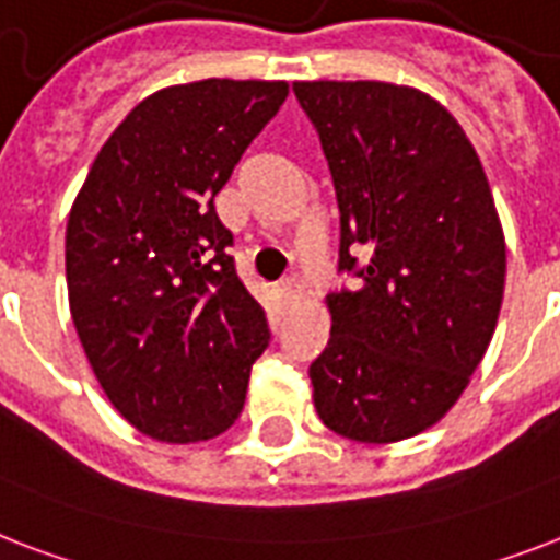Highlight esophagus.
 Here are the masks:
<instances>
[{
    "label": "esophagus",
    "mask_w": 560,
    "mask_h": 560,
    "mask_svg": "<svg viewBox=\"0 0 560 560\" xmlns=\"http://www.w3.org/2000/svg\"><path fill=\"white\" fill-rule=\"evenodd\" d=\"M299 299H302V293H299V288H295L293 281H288V284H281V288H279L281 311H293L295 304H299Z\"/></svg>",
    "instance_id": "34e87169"
}]
</instances>
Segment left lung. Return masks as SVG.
Returning <instances> with one entry per match:
<instances>
[{
	"instance_id": "obj_1",
	"label": "left lung",
	"mask_w": 560,
	"mask_h": 560,
	"mask_svg": "<svg viewBox=\"0 0 560 560\" xmlns=\"http://www.w3.org/2000/svg\"><path fill=\"white\" fill-rule=\"evenodd\" d=\"M319 131L342 218L330 339L313 406L357 443H399L460 399L492 342L506 238L483 163L443 103L383 80L293 83ZM360 249L363 267L352 253Z\"/></svg>"
}]
</instances>
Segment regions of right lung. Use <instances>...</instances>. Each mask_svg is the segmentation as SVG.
I'll return each mask as SVG.
<instances>
[{"label": "right lung", "instance_id": "add662e5", "mask_svg": "<svg viewBox=\"0 0 560 560\" xmlns=\"http://www.w3.org/2000/svg\"><path fill=\"white\" fill-rule=\"evenodd\" d=\"M288 89L209 77L154 91L103 143L68 212L80 345L122 420L161 443L224 434L270 339L212 201Z\"/></svg>", "mask_w": 560, "mask_h": 560}]
</instances>
